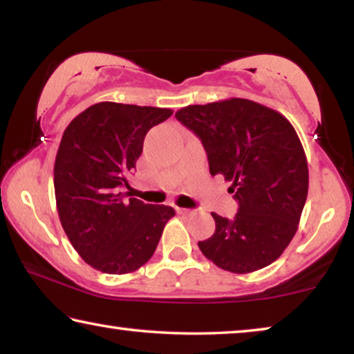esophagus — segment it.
Segmentation results:
<instances>
[{
  "label": "esophagus",
  "mask_w": 354,
  "mask_h": 354,
  "mask_svg": "<svg viewBox=\"0 0 354 354\" xmlns=\"http://www.w3.org/2000/svg\"><path fill=\"white\" fill-rule=\"evenodd\" d=\"M176 212L181 214V215H192V214H194L192 209H185V207H176Z\"/></svg>",
  "instance_id": "obj_1"
}]
</instances>
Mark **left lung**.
<instances>
[{"instance_id": "left-lung-1", "label": "left lung", "mask_w": 354, "mask_h": 354, "mask_svg": "<svg viewBox=\"0 0 354 354\" xmlns=\"http://www.w3.org/2000/svg\"><path fill=\"white\" fill-rule=\"evenodd\" d=\"M175 117L200 137L211 175H223L239 201L232 220L212 212L215 232L201 253L226 272L270 266L295 236L308 198V159L283 113L245 98L179 109Z\"/></svg>"}]
</instances>
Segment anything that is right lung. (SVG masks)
I'll return each instance as SVG.
<instances>
[{"label":"right lung","instance_id":"right-lung-1","mask_svg":"<svg viewBox=\"0 0 354 354\" xmlns=\"http://www.w3.org/2000/svg\"><path fill=\"white\" fill-rule=\"evenodd\" d=\"M171 109L103 101L64 131L55 162V194L70 243L95 270L133 273L154 254L175 209L124 198L122 189L143 139ZM129 194V192H128Z\"/></svg>","mask_w":354,"mask_h":354}]
</instances>
